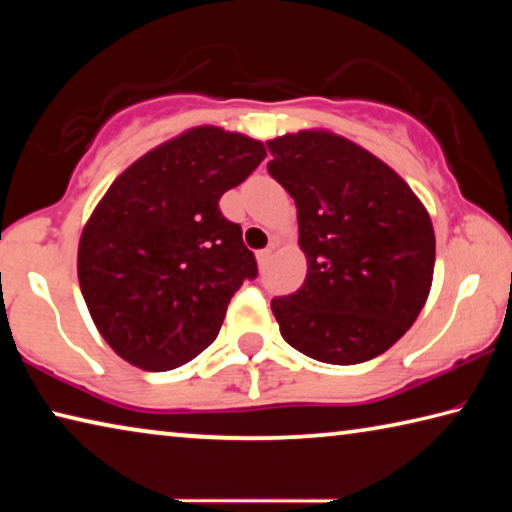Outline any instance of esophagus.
Instances as JSON below:
<instances>
[{
	"mask_svg": "<svg viewBox=\"0 0 512 512\" xmlns=\"http://www.w3.org/2000/svg\"><path fill=\"white\" fill-rule=\"evenodd\" d=\"M273 248H275V244H271V246L264 248V250H259V253H257L259 266H266L268 264V259H271V255H273Z\"/></svg>",
	"mask_w": 512,
	"mask_h": 512,
	"instance_id": "esophagus-1",
	"label": "esophagus"
}]
</instances>
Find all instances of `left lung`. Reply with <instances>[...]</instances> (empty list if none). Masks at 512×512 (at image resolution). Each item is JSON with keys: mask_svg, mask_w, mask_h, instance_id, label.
<instances>
[{"mask_svg": "<svg viewBox=\"0 0 512 512\" xmlns=\"http://www.w3.org/2000/svg\"><path fill=\"white\" fill-rule=\"evenodd\" d=\"M268 173L298 207L305 284L273 298L291 348L352 366L404 336L427 302L436 237L418 196L345 137L300 131L266 142Z\"/></svg>", "mask_w": 512, "mask_h": 512, "instance_id": "1", "label": "left lung"}]
</instances>
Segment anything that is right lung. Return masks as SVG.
Masks as SVG:
<instances>
[{
	"mask_svg": "<svg viewBox=\"0 0 512 512\" xmlns=\"http://www.w3.org/2000/svg\"><path fill=\"white\" fill-rule=\"evenodd\" d=\"M266 158L262 142L201 126L142 155L83 228L79 282L103 339L137 368L183 366L210 345L230 298L257 277L219 201Z\"/></svg>",
	"mask_w": 512,
	"mask_h": 512,
	"instance_id": "add662e5",
	"label": "right lung"
}]
</instances>
